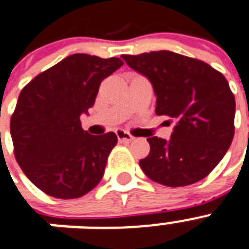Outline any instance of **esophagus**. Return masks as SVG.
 Segmentation results:
<instances>
[{
  "mask_svg": "<svg viewBox=\"0 0 249 249\" xmlns=\"http://www.w3.org/2000/svg\"><path fill=\"white\" fill-rule=\"evenodd\" d=\"M115 135H117V138H118L119 142H128L134 139L130 132H127V131L124 130H117L115 131Z\"/></svg>",
  "mask_w": 249,
  "mask_h": 249,
  "instance_id": "esophagus-1",
  "label": "esophagus"
}]
</instances>
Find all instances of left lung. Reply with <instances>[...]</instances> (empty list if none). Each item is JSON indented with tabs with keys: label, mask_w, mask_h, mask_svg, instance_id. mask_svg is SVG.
I'll return each mask as SVG.
<instances>
[{
	"label": "left lung",
	"mask_w": 249,
	"mask_h": 249,
	"mask_svg": "<svg viewBox=\"0 0 249 249\" xmlns=\"http://www.w3.org/2000/svg\"><path fill=\"white\" fill-rule=\"evenodd\" d=\"M151 82L156 114L175 121L171 136L148 138L151 152L139 161L152 180L169 187L205 178L234 138L235 98L226 78L208 63L170 51L122 55Z\"/></svg>",
	"instance_id": "left-lung-1"
}]
</instances>
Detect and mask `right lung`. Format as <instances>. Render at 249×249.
Wrapping results in <instances>:
<instances>
[{
	"label": "right lung",
	"mask_w": 249,
	"mask_h": 249,
	"mask_svg": "<svg viewBox=\"0 0 249 249\" xmlns=\"http://www.w3.org/2000/svg\"><path fill=\"white\" fill-rule=\"evenodd\" d=\"M119 58L76 53L38 74L19 94L10 121L15 159L27 178L49 196L78 198L101 180L114 132L90 135L80 115L98 87L122 66Z\"/></svg>",
	"instance_id": "right-lung-1"
}]
</instances>
